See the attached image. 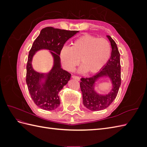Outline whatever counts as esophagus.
Masks as SVG:
<instances>
[{
	"label": "esophagus",
	"instance_id": "34e87169",
	"mask_svg": "<svg viewBox=\"0 0 147 147\" xmlns=\"http://www.w3.org/2000/svg\"><path fill=\"white\" fill-rule=\"evenodd\" d=\"M72 78L73 79H75V80H77V81H80V78L79 77H77V76H75V75H72Z\"/></svg>",
	"mask_w": 147,
	"mask_h": 147
}]
</instances>
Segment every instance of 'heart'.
<instances>
[{
    "instance_id": "obj_1",
    "label": "heart",
    "mask_w": 147,
    "mask_h": 147,
    "mask_svg": "<svg viewBox=\"0 0 147 147\" xmlns=\"http://www.w3.org/2000/svg\"><path fill=\"white\" fill-rule=\"evenodd\" d=\"M111 47L107 40L84 35L72 43L71 47H64L60 51V58L64 68L72 71L80 61L78 72L94 74L99 72L107 63Z\"/></svg>"
}]
</instances>
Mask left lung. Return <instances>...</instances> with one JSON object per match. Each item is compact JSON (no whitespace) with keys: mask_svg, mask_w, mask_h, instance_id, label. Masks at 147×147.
<instances>
[{"mask_svg":"<svg viewBox=\"0 0 147 147\" xmlns=\"http://www.w3.org/2000/svg\"><path fill=\"white\" fill-rule=\"evenodd\" d=\"M109 40L112 53L107 64L99 72L90 78H82L80 88L83 95V103L86 108L91 111L104 110L112 103L116 98L121 85L120 55L117 45L110 35ZM107 77L112 84V88L107 94H101L96 91V82L101 78Z\"/></svg>","mask_w":147,"mask_h":147,"instance_id":"obj_1","label":"left lung"}]
</instances>
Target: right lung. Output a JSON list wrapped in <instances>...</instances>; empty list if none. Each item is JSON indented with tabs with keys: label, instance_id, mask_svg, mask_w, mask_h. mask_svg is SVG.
<instances>
[{
	"label": "right lung",
	"instance_id": "1",
	"mask_svg": "<svg viewBox=\"0 0 147 147\" xmlns=\"http://www.w3.org/2000/svg\"><path fill=\"white\" fill-rule=\"evenodd\" d=\"M77 30H66L47 27L42 29L29 53L26 83L31 97L40 108L53 110L60 104L59 92L70 80L71 74L61 68L60 51L64 43ZM48 50L53 59L52 68L48 73H40L32 67L33 57L40 50Z\"/></svg>",
	"mask_w": 147,
	"mask_h": 147
}]
</instances>
